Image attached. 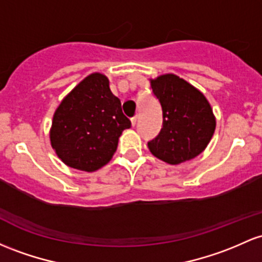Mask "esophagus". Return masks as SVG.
Wrapping results in <instances>:
<instances>
[{"mask_svg":"<svg viewBox=\"0 0 262 262\" xmlns=\"http://www.w3.org/2000/svg\"><path fill=\"white\" fill-rule=\"evenodd\" d=\"M130 122H132V125H133V126L136 125V124H137V116L132 118V119H130Z\"/></svg>","mask_w":262,"mask_h":262,"instance_id":"34e87169","label":"esophagus"}]
</instances>
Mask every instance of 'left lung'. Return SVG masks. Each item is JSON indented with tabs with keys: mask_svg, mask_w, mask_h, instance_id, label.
<instances>
[{
	"mask_svg": "<svg viewBox=\"0 0 262 262\" xmlns=\"http://www.w3.org/2000/svg\"><path fill=\"white\" fill-rule=\"evenodd\" d=\"M154 96L163 111V126L148 142L150 153L177 165L203 153L216 126L210 103L203 93L175 74L150 79Z\"/></svg>",
	"mask_w": 262,
	"mask_h": 262,
	"instance_id": "8db88e82",
	"label": "left lung"
}]
</instances>
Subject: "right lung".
<instances>
[{"label":"right lung","mask_w":262,"mask_h":262,"mask_svg":"<svg viewBox=\"0 0 262 262\" xmlns=\"http://www.w3.org/2000/svg\"><path fill=\"white\" fill-rule=\"evenodd\" d=\"M128 128L130 120L112 93L109 79L102 73H92L54 112L51 145L66 165L91 173L109 163L122 132Z\"/></svg>","instance_id":"add662e5"}]
</instances>
